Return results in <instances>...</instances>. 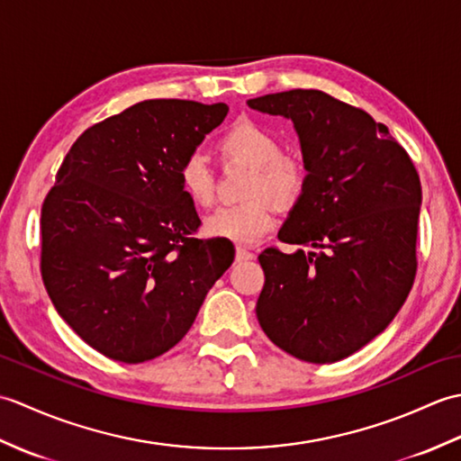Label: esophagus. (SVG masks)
<instances>
[{"mask_svg":"<svg viewBox=\"0 0 461 461\" xmlns=\"http://www.w3.org/2000/svg\"><path fill=\"white\" fill-rule=\"evenodd\" d=\"M253 259V253L246 248H236V261H249Z\"/></svg>","mask_w":461,"mask_h":461,"instance_id":"obj_1","label":"esophagus"}]
</instances>
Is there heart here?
<instances>
[{"label": "heart", "mask_w": 461, "mask_h": 461, "mask_svg": "<svg viewBox=\"0 0 461 461\" xmlns=\"http://www.w3.org/2000/svg\"><path fill=\"white\" fill-rule=\"evenodd\" d=\"M220 152L225 160L241 162L253 168L248 184L251 200L221 205L205 218L203 230L212 238L233 243H256L271 230L276 221V202L281 208H291L305 192L307 170L295 156L283 154L281 140L266 126L241 121L221 136ZM180 188L198 208H208L215 198V178L208 158L200 152L185 156L178 168ZM267 194L274 201L265 198Z\"/></svg>", "instance_id": "1"}]
</instances>
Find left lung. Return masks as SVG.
<instances>
[{
  "label": "left lung",
  "instance_id": "left-lung-1",
  "mask_svg": "<svg viewBox=\"0 0 461 461\" xmlns=\"http://www.w3.org/2000/svg\"><path fill=\"white\" fill-rule=\"evenodd\" d=\"M248 106L293 122L307 170L279 230L299 249L258 258L266 273L258 321L299 360L347 358L390 325L412 289L418 172L384 124L322 91L266 95Z\"/></svg>",
  "mask_w": 461,
  "mask_h": 461
}]
</instances>
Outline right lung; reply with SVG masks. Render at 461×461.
Segmentation results:
<instances>
[{
    "mask_svg": "<svg viewBox=\"0 0 461 461\" xmlns=\"http://www.w3.org/2000/svg\"><path fill=\"white\" fill-rule=\"evenodd\" d=\"M228 104L152 99L86 129L41 208V276L63 321L113 360L139 365L184 339L233 263L200 218L178 168Z\"/></svg>",
    "mask_w": 461,
    "mask_h": 461,
    "instance_id": "obj_1",
    "label": "right lung"
}]
</instances>
